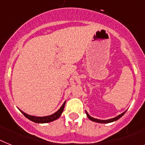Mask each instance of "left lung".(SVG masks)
Returning a JSON list of instances; mask_svg holds the SVG:
<instances>
[{"label": "left lung", "instance_id": "obj_1", "mask_svg": "<svg viewBox=\"0 0 145 145\" xmlns=\"http://www.w3.org/2000/svg\"><path fill=\"white\" fill-rule=\"evenodd\" d=\"M125 111L124 112H123V113L120 114V115H119V116H118L117 117L113 118L108 119V120H99V119H97V118H94L91 117V116L88 114V112L86 111V116L88 118V119H90V120H92V121H94V122H97V123H111V122H113V121H116V120H118L119 118H120L122 117L124 114H125Z\"/></svg>", "mask_w": 145, "mask_h": 145}]
</instances>
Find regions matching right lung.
<instances>
[{
  "label": "right lung",
  "mask_w": 145,
  "mask_h": 145,
  "mask_svg": "<svg viewBox=\"0 0 145 145\" xmlns=\"http://www.w3.org/2000/svg\"><path fill=\"white\" fill-rule=\"evenodd\" d=\"M65 103H66V101L63 103V105H61V107L55 113L52 114L51 116H44V117H37V116H29V115H27L25 112H24L23 111H21L22 113L29 120H30L31 121L34 123H46L52 122V121H54V120H57V118L60 117V116L61 115L62 112L64 110V108H65Z\"/></svg>",
  "instance_id": "obj_1"
}]
</instances>
